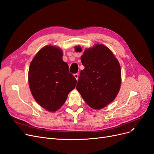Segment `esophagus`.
<instances>
[{
  "label": "esophagus",
  "mask_w": 154,
  "mask_h": 154,
  "mask_svg": "<svg viewBox=\"0 0 154 154\" xmlns=\"http://www.w3.org/2000/svg\"><path fill=\"white\" fill-rule=\"evenodd\" d=\"M74 77H75V78L76 79V80H78V73L74 74Z\"/></svg>",
  "instance_id": "1"
}]
</instances>
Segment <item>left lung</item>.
Segmentation results:
<instances>
[{
  "mask_svg": "<svg viewBox=\"0 0 154 154\" xmlns=\"http://www.w3.org/2000/svg\"><path fill=\"white\" fill-rule=\"evenodd\" d=\"M76 51L81 52L80 46ZM82 70L76 89L92 109H101L112 101L121 85V68L118 60L106 46L96 44L81 57Z\"/></svg>",
  "mask_w": 154,
  "mask_h": 154,
  "instance_id": "obj_1",
  "label": "left lung"
}]
</instances>
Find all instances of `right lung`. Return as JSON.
<instances>
[{"label": "right lung", "mask_w": 154, "mask_h": 154, "mask_svg": "<svg viewBox=\"0 0 154 154\" xmlns=\"http://www.w3.org/2000/svg\"><path fill=\"white\" fill-rule=\"evenodd\" d=\"M62 50L45 46L32 59L29 69V84L32 96L41 106L53 112L59 109L76 85V79L63 61Z\"/></svg>", "instance_id": "right-lung-1"}]
</instances>
